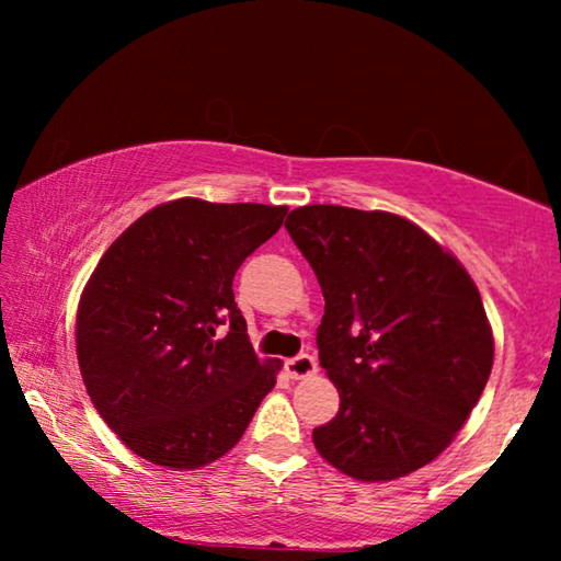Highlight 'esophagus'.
<instances>
[{"mask_svg": "<svg viewBox=\"0 0 561 561\" xmlns=\"http://www.w3.org/2000/svg\"><path fill=\"white\" fill-rule=\"evenodd\" d=\"M317 370H319V365L311 355H298V357L286 359V373L290 380H306V378H311V375H317Z\"/></svg>", "mask_w": 561, "mask_h": 561, "instance_id": "esophagus-1", "label": "esophagus"}]
</instances>
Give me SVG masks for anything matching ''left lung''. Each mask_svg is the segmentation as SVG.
Masks as SVG:
<instances>
[{"mask_svg": "<svg viewBox=\"0 0 561 561\" xmlns=\"http://www.w3.org/2000/svg\"><path fill=\"white\" fill-rule=\"evenodd\" d=\"M286 229L324 294L319 363L340 390L313 447L363 482L416 472L449 447L493 370L478 286L398 214L311 204Z\"/></svg>", "mask_w": 561, "mask_h": 561, "instance_id": "1", "label": "left lung"}]
</instances>
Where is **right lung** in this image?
<instances>
[{"mask_svg": "<svg viewBox=\"0 0 561 561\" xmlns=\"http://www.w3.org/2000/svg\"><path fill=\"white\" fill-rule=\"evenodd\" d=\"M286 211L175 198L99 260L76 313V352L91 403L137 457L198 470L242 439L273 390L280 363L257 359L232 280Z\"/></svg>", "mask_w": 561, "mask_h": 561, "instance_id": "add662e5", "label": "right lung"}]
</instances>
